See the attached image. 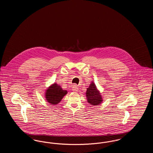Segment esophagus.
Masks as SVG:
<instances>
[{"label":"esophagus","mask_w":153,"mask_h":153,"mask_svg":"<svg viewBox=\"0 0 153 153\" xmlns=\"http://www.w3.org/2000/svg\"><path fill=\"white\" fill-rule=\"evenodd\" d=\"M72 91L74 92H77L79 91V89H78V88L77 87V86L74 85L72 87Z\"/></svg>","instance_id":"obj_1"}]
</instances>
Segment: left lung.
<instances>
[{
	"label": "left lung",
	"instance_id": "1",
	"mask_svg": "<svg viewBox=\"0 0 153 153\" xmlns=\"http://www.w3.org/2000/svg\"><path fill=\"white\" fill-rule=\"evenodd\" d=\"M86 96L88 102L94 105H99L102 101V95L97 89L94 82H92L88 88Z\"/></svg>",
	"mask_w": 153,
	"mask_h": 153
}]
</instances>
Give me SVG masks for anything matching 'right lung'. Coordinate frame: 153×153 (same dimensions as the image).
Returning a JSON list of instances; mask_svg holds the SVG:
<instances>
[{
	"instance_id": "add662e5",
	"label": "right lung",
	"mask_w": 153,
	"mask_h": 153,
	"mask_svg": "<svg viewBox=\"0 0 153 153\" xmlns=\"http://www.w3.org/2000/svg\"><path fill=\"white\" fill-rule=\"evenodd\" d=\"M67 94L66 90H63L56 83L51 85L46 92V99L51 104H57L61 102L63 97Z\"/></svg>"
}]
</instances>
